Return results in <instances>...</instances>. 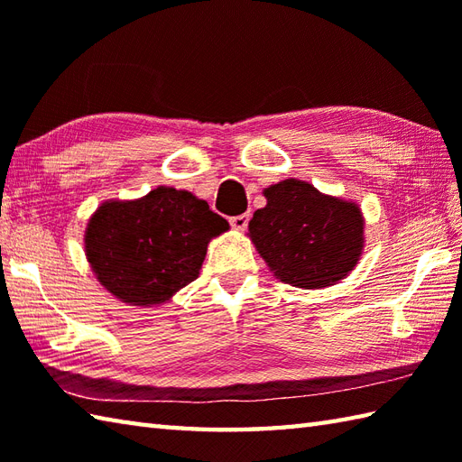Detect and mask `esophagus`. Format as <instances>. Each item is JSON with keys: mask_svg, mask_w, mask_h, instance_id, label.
I'll list each match as a JSON object with an SVG mask.
<instances>
[{"mask_svg": "<svg viewBox=\"0 0 462 462\" xmlns=\"http://www.w3.org/2000/svg\"><path fill=\"white\" fill-rule=\"evenodd\" d=\"M248 220H250V214H240V216H234V218H230V224L234 230L242 232V230H246Z\"/></svg>", "mask_w": 462, "mask_h": 462, "instance_id": "obj_1", "label": "esophagus"}]
</instances>
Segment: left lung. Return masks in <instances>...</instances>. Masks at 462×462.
Returning <instances> with one entry per match:
<instances>
[{
	"label": "left lung",
	"instance_id": "1",
	"mask_svg": "<svg viewBox=\"0 0 462 462\" xmlns=\"http://www.w3.org/2000/svg\"><path fill=\"white\" fill-rule=\"evenodd\" d=\"M266 206L248 224V236L280 282L303 290L333 286L349 276L365 246L359 204L286 179L262 192Z\"/></svg>",
	"mask_w": 462,
	"mask_h": 462
}]
</instances>
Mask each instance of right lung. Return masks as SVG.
Returning <instances> with one entry per match:
<instances>
[{"label":"right lung","mask_w":462,"mask_h":462,"mask_svg":"<svg viewBox=\"0 0 462 462\" xmlns=\"http://www.w3.org/2000/svg\"><path fill=\"white\" fill-rule=\"evenodd\" d=\"M228 228L199 196L159 186L134 200H105L87 222L85 256L116 300L152 308L199 278L210 240Z\"/></svg>","instance_id":"add662e5"}]
</instances>
